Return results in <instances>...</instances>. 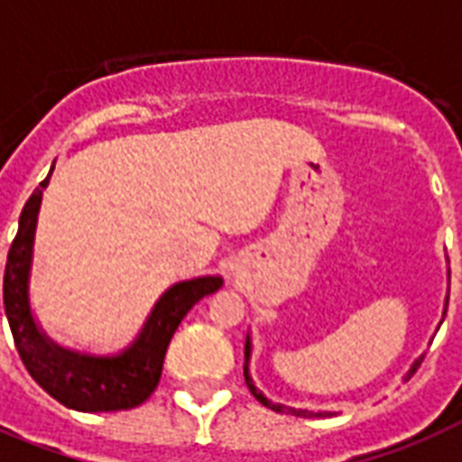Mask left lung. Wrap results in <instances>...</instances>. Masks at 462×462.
Returning a JSON list of instances; mask_svg holds the SVG:
<instances>
[{"label": "left lung", "instance_id": "left-lung-1", "mask_svg": "<svg viewBox=\"0 0 462 462\" xmlns=\"http://www.w3.org/2000/svg\"><path fill=\"white\" fill-rule=\"evenodd\" d=\"M448 281H451V271H448ZM446 307H448V297H446V302H444V316H446ZM439 326H441V321H439ZM252 350H254V345H252V333H246V343H245V381H246V386H249V391H252V395L256 398V401L261 402V405H266V408L275 410V412H288V415H295V417H328L330 412H314V410H302V408H290V405H282V402H273L271 398H266L263 395V391H261L256 383H254L252 379ZM422 357L424 355H420V357L410 365L408 374L402 376V381H408L412 374H415V369L420 365H422Z\"/></svg>", "mask_w": 462, "mask_h": 462}]
</instances>
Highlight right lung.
<instances>
[{
	"label": "right lung",
	"instance_id": "1",
	"mask_svg": "<svg viewBox=\"0 0 462 462\" xmlns=\"http://www.w3.org/2000/svg\"><path fill=\"white\" fill-rule=\"evenodd\" d=\"M45 181L25 201L18 232L4 271V311L25 369L54 401L79 412H115L136 408L155 391L162 374L167 345L187 311L206 295L223 288V275H199L170 285L129 345L117 352H86L60 345L47 336L32 309L31 278L35 259V232Z\"/></svg>",
	"mask_w": 462,
	"mask_h": 462
}]
</instances>
